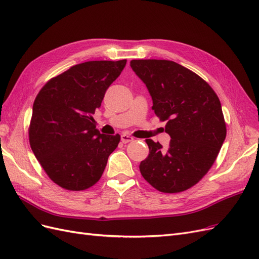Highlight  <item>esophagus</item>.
<instances>
[{
	"label": "esophagus",
	"mask_w": 259,
	"mask_h": 259,
	"mask_svg": "<svg viewBox=\"0 0 259 259\" xmlns=\"http://www.w3.org/2000/svg\"><path fill=\"white\" fill-rule=\"evenodd\" d=\"M121 140H122L123 144H127L130 142H133V140H134V138H133L130 135H127V134H122L121 135Z\"/></svg>",
	"instance_id": "esophagus-1"
}]
</instances>
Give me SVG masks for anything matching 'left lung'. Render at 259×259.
Here are the masks:
<instances>
[{
	"label": "left lung",
	"mask_w": 259,
	"mask_h": 259,
	"mask_svg": "<svg viewBox=\"0 0 259 259\" xmlns=\"http://www.w3.org/2000/svg\"><path fill=\"white\" fill-rule=\"evenodd\" d=\"M131 67L150 93L152 110L166 121L169 147L146 139L149 154L140 162L143 177L156 190L177 193L206 175L224 144L222 105L207 82L177 62L134 59Z\"/></svg>",
	"instance_id": "left-lung-1"
}]
</instances>
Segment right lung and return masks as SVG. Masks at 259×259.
Masks as SVG:
<instances>
[{"instance_id": "1", "label": "right lung", "mask_w": 259, "mask_h": 259, "mask_svg": "<svg viewBox=\"0 0 259 259\" xmlns=\"http://www.w3.org/2000/svg\"><path fill=\"white\" fill-rule=\"evenodd\" d=\"M126 65L94 60L53 77L38 92L29 126L31 149L59 187L85 190L103 175L120 135L100 134L93 114Z\"/></svg>"}]
</instances>
